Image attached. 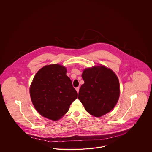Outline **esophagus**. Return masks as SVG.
<instances>
[{
    "label": "esophagus",
    "mask_w": 152,
    "mask_h": 152,
    "mask_svg": "<svg viewBox=\"0 0 152 152\" xmlns=\"http://www.w3.org/2000/svg\"><path fill=\"white\" fill-rule=\"evenodd\" d=\"M79 87H77V88H76V91L77 92V93H79Z\"/></svg>",
    "instance_id": "34e87169"
}]
</instances>
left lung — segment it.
Masks as SVG:
<instances>
[{"label": "left lung", "mask_w": 152, "mask_h": 152, "mask_svg": "<svg viewBox=\"0 0 152 152\" xmlns=\"http://www.w3.org/2000/svg\"><path fill=\"white\" fill-rule=\"evenodd\" d=\"M84 81L79 89V100L87 112L101 117L115 107L120 96L118 79L111 69L104 66L84 69Z\"/></svg>", "instance_id": "1"}]
</instances>
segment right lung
<instances>
[{"label":"right lung","instance_id":"1","mask_svg":"<svg viewBox=\"0 0 152 152\" xmlns=\"http://www.w3.org/2000/svg\"><path fill=\"white\" fill-rule=\"evenodd\" d=\"M66 69L59 64L46 65L36 73L30 87V96L36 110L53 121L59 120L68 111L78 94Z\"/></svg>","mask_w":152,"mask_h":152}]
</instances>
